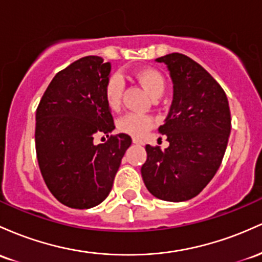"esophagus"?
<instances>
[{
    "instance_id": "esophagus-1",
    "label": "esophagus",
    "mask_w": 262,
    "mask_h": 262,
    "mask_svg": "<svg viewBox=\"0 0 262 262\" xmlns=\"http://www.w3.org/2000/svg\"><path fill=\"white\" fill-rule=\"evenodd\" d=\"M132 142L136 143V145H143V141L140 139H132Z\"/></svg>"
}]
</instances>
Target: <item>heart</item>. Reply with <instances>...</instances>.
<instances>
[{
  "label": "heart",
  "instance_id": "b5f03b06",
  "mask_svg": "<svg viewBox=\"0 0 262 262\" xmlns=\"http://www.w3.org/2000/svg\"><path fill=\"white\" fill-rule=\"evenodd\" d=\"M132 76L145 88V90L152 98L161 96L166 88L163 75L154 68H143L132 73ZM123 92V81L120 76L114 75L107 80L105 86V98L107 105L113 110L119 108L121 105ZM155 126V119L145 114H127L119 120L117 127L123 134H128L131 136L141 137L146 134L149 128Z\"/></svg>",
  "mask_w": 262,
  "mask_h": 262
}]
</instances>
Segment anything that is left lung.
<instances>
[{
	"instance_id": "obj_1",
	"label": "left lung",
	"mask_w": 262,
	"mask_h": 262,
	"mask_svg": "<svg viewBox=\"0 0 262 262\" xmlns=\"http://www.w3.org/2000/svg\"><path fill=\"white\" fill-rule=\"evenodd\" d=\"M173 83L169 113L158 131L169 146H146L141 174L148 192L167 202L194 198L222 164L231 128L224 90L202 66L181 53L157 58Z\"/></svg>"
}]
</instances>
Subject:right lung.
<instances>
[{
	"label": "right lung",
	"instance_id": "right-lung-1",
	"mask_svg": "<svg viewBox=\"0 0 262 262\" xmlns=\"http://www.w3.org/2000/svg\"><path fill=\"white\" fill-rule=\"evenodd\" d=\"M111 64L101 57L80 58L60 70L44 92L36 113V152L44 182L61 204L89 209L105 201L131 137L95 135L115 128L105 86Z\"/></svg>",
	"mask_w": 262,
	"mask_h": 262
}]
</instances>
